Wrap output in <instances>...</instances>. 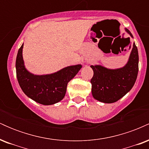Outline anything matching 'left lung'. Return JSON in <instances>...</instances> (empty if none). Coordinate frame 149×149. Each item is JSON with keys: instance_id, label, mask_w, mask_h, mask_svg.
<instances>
[{"instance_id": "left-lung-1", "label": "left lung", "mask_w": 149, "mask_h": 149, "mask_svg": "<svg viewBox=\"0 0 149 149\" xmlns=\"http://www.w3.org/2000/svg\"><path fill=\"white\" fill-rule=\"evenodd\" d=\"M125 31L133 38L127 29ZM94 71L92 94L95 100L107 104L113 103L124 97L134 86L139 71V54L134 42L128 61L123 67L107 69L102 65L90 66Z\"/></svg>"}]
</instances>
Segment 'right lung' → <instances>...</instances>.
<instances>
[{
    "mask_svg": "<svg viewBox=\"0 0 149 149\" xmlns=\"http://www.w3.org/2000/svg\"><path fill=\"white\" fill-rule=\"evenodd\" d=\"M24 43L19 49L16 59L18 83L24 93L35 102L43 105H52L64 99L68 83L82 68L81 64L73 65L55 73L35 75L25 67L22 56Z\"/></svg>",
    "mask_w": 149,
    "mask_h": 149,
    "instance_id": "add662e5",
    "label": "right lung"
}]
</instances>
